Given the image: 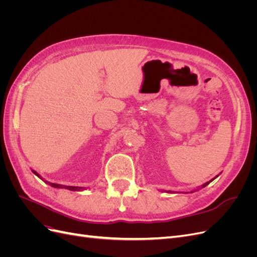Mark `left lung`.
<instances>
[{"label":"left lung","instance_id":"obj_1","mask_svg":"<svg viewBox=\"0 0 257 257\" xmlns=\"http://www.w3.org/2000/svg\"><path fill=\"white\" fill-rule=\"evenodd\" d=\"M217 177H219V175H217V176H215V177H214L213 179H211V180H210V181H208V182L204 183L203 185H201V186H200V188H198V189H196V190H194V191H191V193H193V192H195V191H198V190H200V189H203V188H205V186H207V185H208V184H209L210 182H212V181L214 180V179H215V178H217ZM166 193H177V192H172V191H166ZM184 193L186 194V193H189V192H184Z\"/></svg>","mask_w":257,"mask_h":257}]
</instances>
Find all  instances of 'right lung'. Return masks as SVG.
<instances>
[{
  "mask_svg": "<svg viewBox=\"0 0 257 257\" xmlns=\"http://www.w3.org/2000/svg\"><path fill=\"white\" fill-rule=\"evenodd\" d=\"M32 173H33L35 176H37L40 179H42V180H43L44 182H46L47 184L51 185L52 188H57V189H67V190H69V191H83V190H85V188H81V186H69V185H63V184L52 183V182H49V181H47V180H45V179H43V178L41 177L40 174L36 173L35 170H33V169H32Z\"/></svg>",
  "mask_w": 257,
  "mask_h": 257,
  "instance_id": "1",
  "label": "right lung"
}]
</instances>
